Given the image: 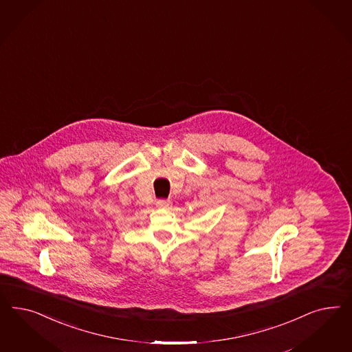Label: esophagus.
I'll return each instance as SVG.
<instances>
[{
    "instance_id": "obj_1",
    "label": "esophagus",
    "mask_w": 352,
    "mask_h": 352,
    "mask_svg": "<svg viewBox=\"0 0 352 352\" xmlns=\"http://www.w3.org/2000/svg\"><path fill=\"white\" fill-rule=\"evenodd\" d=\"M156 206H157V208H160V209H165V208H169V206H170V201H169V200H164V199H161V200H157Z\"/></svg>"
}]
</instances>
